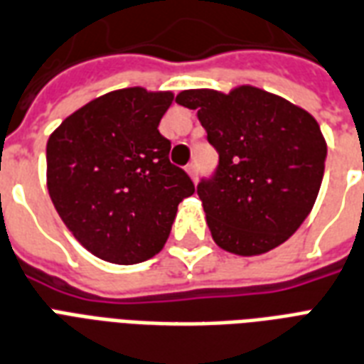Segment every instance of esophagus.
Listing matches in <instances>:
<instances>
[{"label":"esophagus","mask_w":364,"mask_h":364,"mask_svg":"<svg viewBox=\"0 0 364 364\" xmlns=\"http://www.w3.org/2000/svg\"><path fill=\"white\" fill-rule=\"evenodd\" d=\"M186 173L190 174V178L196 182V180H197V165H196V163H190V165L186 167Z\"/></svg>","instance_id":"esophagus-1"}]
</instances>
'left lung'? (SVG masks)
<instances>
[{"mask_svg": "<svg viewBox=\"0 0 364 364\" xmlns=\"http://www.w3.org/2000/svg\"><path fill=\"white\" fill-rule=\"evenodd\" d=\"M176 102L197 109L220 157L213 178L197 186L214 243L239 256L284 243L311 213L325 173L314 115L252 85L228 95L190 89Z\"/></svg>", "mask_w": 364, "mask_h": 364, "instance_id": "left-lung-1", "label": "left lung"}]
</instances>
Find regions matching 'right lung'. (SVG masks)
Here are the masks:
<instances>
[{"mask_svg":"<svg viewBox=\"0 0 364 364\" xmlns=\"http://www.w3.org/2000/svg\"><path fill=\"white\" fill-rule=\"evenodd\" d=\"M173 98L142 87L106 92L68 115L47 140L50 201L100 260H150L167 243L178 203L196 191L157 129Z\"/></svg>","mask_w":364,"mask_h":364,"instance_id":"right-lung-1","label":"right lung"}]
</instances>
